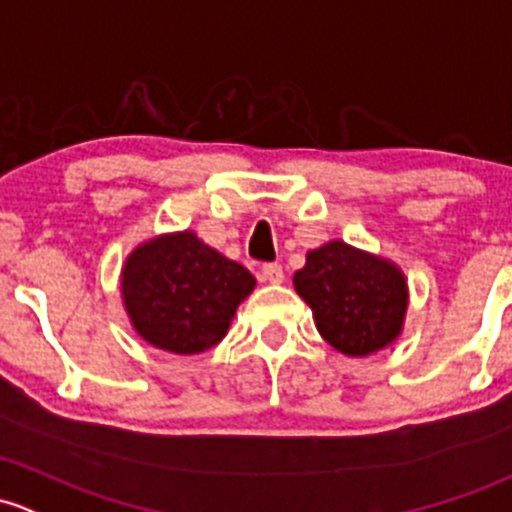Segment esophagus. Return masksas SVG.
Returning <instances> with one entry per match:
<instances>
[{
	"label": "esophagus",
	"instance_id": "esophagus-1",
	"mask_svg": "<svg viewBox=\"0 0 512 512\" xmlns=\"http://www.w3.org/2000/svg\"><path fill=\"white\" fill-rule=\"evenodd\" d=\"M262 279L270 284H282L284 282V270L282 265H277V262H270V265L262 267Z\"/></svg>",
	"mask_w": 512,
	"mask_h": 512
}]
</instances>
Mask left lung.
<instances>
[{
  "label": "left lung",
  "mask_w": 512,
  "mask_h": 512,
  "mask_svg": "<svg viewBox=\"0 0 512 512\" xmlns=\"http://www.w3.org/2000/svg\"><path fill=\"white\" fill-rule=\"evenodd\" d=\"M292 282L328 346L348 358L383 351L402 336L410 287L400 265L383 255L328 240L306 252Z\"/></svg>",
  "instance_id": "8db88e82"
}]
</instances>
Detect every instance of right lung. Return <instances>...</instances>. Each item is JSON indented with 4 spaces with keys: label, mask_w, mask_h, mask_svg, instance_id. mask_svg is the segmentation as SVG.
<instances>
[{
    "label": "right lung",
    "mask_w": 512,
    "mask_h": 512,
    "mask_svg": "<svg viewBox=\"0 0 512 512\" xmlns=\"http://www.w3.org/2000/svg\"><path fill=\"white\" fill-rule=\"evenodd\" d=\"M257 279L193 230L139 242L122 262V306L139 338L159 351L196 355L228 333Z\"/></svg>",
    "instance_id": "obj_1"
}]
</instances>
